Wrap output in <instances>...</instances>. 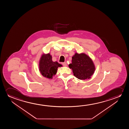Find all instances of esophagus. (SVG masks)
<instances>
[{
    "mask_svg": "<svg viewBox=\"0 0 129 129\" xmlns=\"http://www.w3.org/2000/svg\"><path fill=\"white\" fill-rule=\"evenodd\" d=\"M62 65L64 66V67H67V63L66 62L62 63Z\"/></svg>",
    "mask_w": 129,
    "mask_h": 129,
    "instance_id": "obj_1",
    "label": "esophagus"
}]
</instances>
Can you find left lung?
I'll list each match as a JSON object with an SVG mask.
<instances>
[{
	"mask_svg": "<svg viewBox=\"0 0 129 129\" xmlns=\"http://www.w3.org/2000/svg\"><path fill=\"white\" fill-rule=\"evenodd\" d=\"M69 67L72 70L74 75L78 79H89L95 71V66L90 57L85 53H75L72 57V63Z\"/></svg>",
	"mask_w": 129,
	"mask_h": 129,
	"instance_id": "8db88e82",
	"label": "left lung"
}]
</instances>
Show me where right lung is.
<instances>
[{
	"instance_id": "1",
	"label": "right lung",
	"mask_w": 129,
	"mask_h": 129,
	"mask_svg": "<svg viewBox=\"0 0 129 129\" xmlns=\"http://www.w3.org/2000/svg\"><path fill=\"white\" fill-rule=\"evenodd\" d=\"M62 66L56 61L53 62L50 53L43 54L39 60V71L43 77L48 79H52L56 74L58 68Z\"/></svg>"
}]
</instances>
